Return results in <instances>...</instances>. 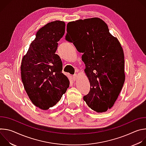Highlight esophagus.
<instances>
[{
	"instance_id": "esophagus-1",
	"label": "esophagus",
	"mask_w": 146,
	"mask_h": 146,
	"mask_svg": "<svg viewBox=\"0 0 146 146\" xmlns=\"http://www.w3.org/2000/svg\"><path fill=\"white\" fill-rule=\"evenodd\" d=\"M78 78V76L77 74H74L73 76V80L74 81H76Z\"/></svg>"
}]
</instances>
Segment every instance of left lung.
Segmentation results:
<instances>
[{
	"mask_svg": "<svg viewBox=\"0 0 146 146\" xmlns=\"http://www.w3.org/2000/svg\"><path fill=\"white\" fill-rule=\"evenodd\" d=\"M65 38L83 53L84 72L90 83L84 100L97 113L106 112L114 105L125 77L124 54L118 40L96 17L69 23Z\"/></svg>",
	"mask_w": 146,
	"mask_h": 146,
	"instance_id": "obj_1",
	"label": "left lung"
}]
</instances>
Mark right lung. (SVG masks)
<instances>
[{"label": "right lung", "mask_w": 146, "mask_h": 146, "mask_svg": "<svg viewBox=\"0 0 146 146\" xmlns=\"http://www.w3.org/2000/svg\"><path fill=\"white\" fill-rule=\"evenodd\" d=\"M65 31L64 21L48 23L37 32L22 59L21 74L26 92L33 105L44 110L55 106L69 87V79L62 73V60L55 54Z\"/></svg>", "instance_id": "right-lung-1"}]
</instances>
